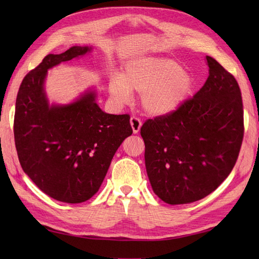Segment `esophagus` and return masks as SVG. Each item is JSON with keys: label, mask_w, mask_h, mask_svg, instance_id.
Returning a JSON list of instances; mask_svg holds the SVG:
<instances>
[{"label": "esophagus", "mask_w": 259, "mask_h": 259, "mask_svg": "<svg viewBox=\"0 0 259 259\" xmlns=\"http://www.w3.org/2000/svg\"><path fill=\"white\" fill-rule=\"evenodd\" d=\"M142 125H143V123L138 119V117H136V116L131 117V126L133 128V133H134V134H137L140 127H142Z\"/></svg>", "instance_id": "34e87169"}]
</instances>
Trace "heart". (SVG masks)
Here are the masks:
<instances>
[{
	"label": "heart",
	"mask_w": 259,
	"mask_h": 259,
	"mask_svg": "<svg viewBox=\"0 0 259 259\" xmlns=\"http://www.w3.org/2000/svg\"><path fill=\"white\" fill-rule=\"evenodd\" d=\"M194 80L177 61L163 57H140L130 61L122 77L109 83V94L115 105H125L131 92L140 95L144 110L150 115H165L182 106L190 96Z\"/></svg>",
	"instance_id": "obj_1"
}]
</instances>
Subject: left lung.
I'll return each mask as SVG.
<instances>
[{
  "mask_svg": "<svg viewBox=\"0 0 259 259\" xmlns=\"http://www.w3.org/2000/svg\"><path fill=\"white\" fill-rule=\"evenodd\" d=\"M208 77L177 110L140 128L153 192L171 205L205 198L228 177L244 134L243 104L234 76L206 56Z\"/></svg>",
  "mask_w": 259,
  "mask_h": 259,
  "instance_id": "8db88e82",
  "label": "left lung"
}]
</instances>
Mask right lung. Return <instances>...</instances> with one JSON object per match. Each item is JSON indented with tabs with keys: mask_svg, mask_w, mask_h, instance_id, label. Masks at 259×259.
I'll use <instances>...</instances> for the list:
<instances>
[{
	"mask_svg": "<svg viewBox=\"0 0 259 259\" xmlns=\"http://www.w3.org/2000/svg\"><path fill=\"white\" fill-rule=\"evenodd\" d=\"M72 46L50 54L23 77L16 99L14 136L23 171L49 197L65 203L91 199L111 160L133 130L128 114H109L86 91L69 105H50L44 90L48 70L91 52Z\"/></svg>",
	"mask_w": 259,
	"mask_h": 259,
	"instance_id": "add662e5",
	"label": "right lung"
}]
</instances>
